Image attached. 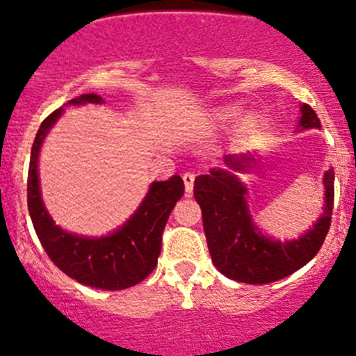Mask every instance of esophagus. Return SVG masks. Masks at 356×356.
Listing matches in <instances>:
<instances>
[{"instance_id":"obj_1","label":"esophagus","mask_w":356,"mask_h":356,"mask_svg":"<svg viewBox=\"0 0 356 356\" xmlns=\"http://www.w3.org/2000/svg\"><path fill=\"white\" fill-rule=\"evenodd\" d=\"M182 181H184L186 196H191V193H193V188H194V174H191V172H186V174L182 175Z\"/></svg>"}]
</instances>
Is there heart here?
<instances>
[{"label":"heart","mask_w":356,"mask_h":356,"mask_svg":"<svg viewBox=\"0 0 356 356\" xmlns=\"http://www.w3.org/2000/svg\"><path fill=\"white\" fill-rule=\"evenodd\" d=\"M241 111V106H237V104H225V106L215 107V109L208 111L207 115L203 118V129L215 131L225 128V126L234 122L238 118ZM254 122H256V118L252 114H249L244 119L245 126H252Z\"/></svg>","instance_id":"1"}]
</instances>
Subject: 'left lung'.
<instances>
[{
	"label": "left lung",
	"instance_id": "1",
	"mask_svg": "<svg viewBox=\"0 0 356 356\" xmlns=\"http://www.w3.org/2000/svg\"><path fill=\"white\" fill-rule=\"evenodd\" d=\"M312 128H321V121L304 104L297 129ZM223 163L225 168H211L194 181V197L203 213L204 235L216 269L235 282L264 285L305 266L319 252L331 225L334 170L329 168L323 177L324 208L319 218L297 238L282 242L256 225L247 203V186L238 177L256 168L254 153L225 155Z\"/></svg>",
	"mask_w": 356,
	"mask_h": 356
}]
</instances>
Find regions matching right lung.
<instances>
[{"label": "right lung", "instance_id": "right-lung-1", "mask_svg": "<svg viewBox=\"0 0 356 356\" xmlns=\"http://www.w3.org/2000/svg\"><path fill=\"white\" fill-rule=\"evenodd\" d=\"M104 104L97 93H83L70 100L68 106ZM65 109L54 111L40 124L30 153L27 203L33 228L52 263L81 285L100 290H124L138 285L153 271L162 249V234L168 215L184 194L181 175L149 184L136 211L115 228L100 237L71 234L52 220L44 207L39 182V155L44 140Z\"/></svg>", "mask_w": 356, "mask_h": 356}]
</instances>
